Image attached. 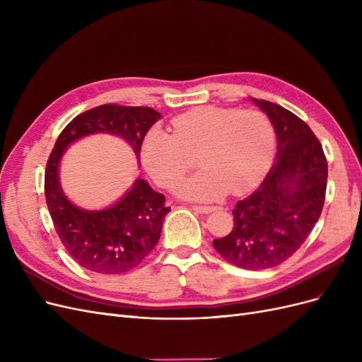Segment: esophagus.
Instances as JSON below:
<instances>
[{
    "label": "esophagus",
    "mask_w": 362,
    "mask_h": 362,
    "mask_svg": "<svg viewBox=\"0 0 362 362\" xmlns=\"http://www.w3.org/2000/svg\"><path fill=\"white\" fill-rule=\"evenodd\" d=\"M192 210H194L196 213H199V214H210L211 211L216 210V208L214 206H204V205H193Z\"/></svg>",
    "instance_id": "1"
}]
</instances>
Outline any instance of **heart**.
<instances>
[{
	"label": "heart",
	"instance_id": "1",
	"mask_svg": "<svg viewBox=\"0 0 362 362\" xmlns=\"http://www.w3.org/2000/svg\"><path fill=\"white\" fill-rule=\"evenodd\" d=\"M173 136L154 128L141 141L145 169L161 187H172L189 170L187 154L199 151L202 170L181 181L180 198L208 202L229 190L245 193L269 172L275 156V128L258 110L206 105L172 120Z\"/></svg>",
	"mask_w": 362,
	"mask_h": 362
}]
</instances>
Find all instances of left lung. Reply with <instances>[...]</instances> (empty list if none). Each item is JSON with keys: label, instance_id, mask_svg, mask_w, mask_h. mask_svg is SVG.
<instances>
[{"label": "left lung", "instance_id": "1", "mask_svg": "<svg viewBox=\"0 0 362 362\" xmlns=\"http://www.w3.org/2000/svg\"><path fill=\"white\" fill-rule=\"evenodd\" d=\"M250 101L275 128V163L259 187L237 202L233 231L213 240V246L237 267L262 270L288 259L313 231L325 204L327 163L302 119L278 104Z\"/></svg>", "mask_w": 362, "mask_h": 362}]
</instances>
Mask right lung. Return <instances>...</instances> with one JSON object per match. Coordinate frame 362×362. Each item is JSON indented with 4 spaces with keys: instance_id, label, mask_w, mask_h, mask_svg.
Masks as SVG:
<instances>
[{
    "instance_id": "right-lung-1",
    "label": "right lung",
    "mask_w": 362,
    "mask_h": 362,
    "mask_svg": "<svg viewBox=\"0 0 362 362\" xmlns=\"http://www.w3.org/2000/svg\"><path fill=\"white\" fill-rule=\"evenodd\" d=\"M158 119L161 115L151 107L105 104L74 117L54 145L45 170L47 205L63 246L87 270L120 275L139 266L158 243L170 208L164 194L152 190L141 178H136L125 194L101 210L76 206L60 184L64 152L80 139L108 134L128 144L140 164L141 141Z\"/></svg>"
}]
</instances>
